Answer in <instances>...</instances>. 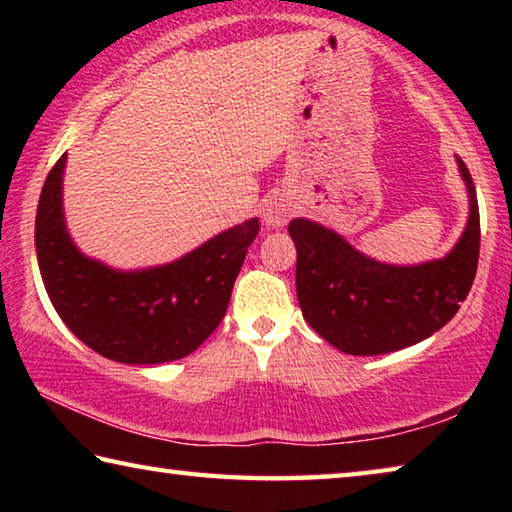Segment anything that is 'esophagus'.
I'll return each instance as SVG.
<instances>
[{"mask_svg":"<svg viewBox=\"0 0 512 512\" xmlns=\"http://www.w3.org/2000/svg\"><path fill=\"white\" fill-rule=\"evenodd\" d=\"M293 212H296V207H293L289 198L273 196L264 205V223L268 228H282V225L289 223Z\"/></svg>","mask_w":512,"mask_h":512,"instance_id":"1","label":"esophagus"}]
</instances>
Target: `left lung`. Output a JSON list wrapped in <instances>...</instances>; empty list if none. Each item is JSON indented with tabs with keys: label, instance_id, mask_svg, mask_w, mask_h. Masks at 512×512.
I'll use <instances>...</instances> for the list:
<instances>
[{
	"label": "left lung",
	"instance_id": "left-lung-1",
	"mask_svg": "<svg viewBox=\"0 0 512 512\" xmlns=\"http://www.w3.org/2000/svg\"><path fill=\"white\" fill-rule=\"evenodd\" d=\"M456 162L470 192V219L452 253L436 262L388 266L323 225L289 223L302 316L334 348L359 357L395 352L429 339L454 318L472 289L481 244L476 189L465 162Z\"/></svg>",
	"mask_w": 512,
	"mask_h": 512
}]
</instances>
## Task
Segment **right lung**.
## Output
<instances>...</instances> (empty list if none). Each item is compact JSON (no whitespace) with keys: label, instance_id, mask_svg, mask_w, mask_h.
<instances>
[{"label":"right lung","instance_id":"add662e5","mask_svg":"<svg viewBox=\"0 0 512 512\" xmlns=\"http://www.w3.org/2000/svg\"><path fill=\"white\" fill-rule=\"evenodd\" d=\"M60 155L42 187L36 250L49 300L72 334L119 363H164L187 357L225 316L248 246L259 232L250 219L221 232L178 262L121 273L83 257L63 219Z\"/></svg>","mask_w":512,"mask_h":512}]
</instances>
